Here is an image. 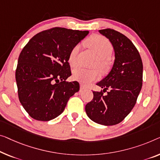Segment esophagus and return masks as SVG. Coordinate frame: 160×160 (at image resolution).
<instances>
[{
  "label": "esophagus",
  "instance_id": "esophagus-1",
  "mask_svg": "<svg viewBox=\"0 0 160 160\" xmlns=\"http://www.w3.org/2000/svg\"><path fill=\"white\" fill-rule=\"evenodd\" d=\"M85 89H87V87L84 85L80 84V90H85Z\"/></svg>",
  "mask_w": 160,
  "mask_h": 160
}]
</instances>
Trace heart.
<instances>
[{
  "instance_id": "1",
  "label": "heart",
  "mask_w": 160,
  "mask_h": 160,
  "mask_svg": "<svg viewBox=\"0 0 160 160\" xmlns=\"http://www.w3.org/2000/svg\"><path fill=\"white\" fill-rule=\"evenodd\" d=\"M85 44L90 48L96 52L98 56L96 65L102 70H106L108 68V57L113 52V46L108 39L101 35H92L85 41ZM80 45L76 44L70 50L68 55V62L72 68L78 65V54L80 51ZM100 74L96 70H88L85 68H78L73 71L74 79L82 84H88L98 79Z\"/></svg>"
}]
</instances>
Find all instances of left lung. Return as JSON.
<instances>
[{"mask_svg": "<svg viewBox=\"0 0 160 160\" xmlns=\"http://www.w3.org/2000/svg\"><path fill=\"white\" fill-rule=\"evenodd\" d=\"M99 32L113 45L115 60L110 72L97 83L103 88L93 91V98L85 106L88 117L104 126L118 124L132 111L142 87L143 64L140 54L132 41L111 28ZM109 90L107 95L103 92Z\"/></svg>", "mask_w": 160, "mask_h": 160, "instance_id": "8db88e82", "label": "left lung"}]
</instances>
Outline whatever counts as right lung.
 Returning <instances> with one entry per match:
<instances>
[{
	"instance_id": "1",
	"label": "right lung",
	"mask_w": 160,
	"mask_h": 160,
	"mask_svg": "<svg viewBox=\"0 0 160 160\" xmlns=\"http://www.w3.org/2000/svg\"><path fill=\"white\" fill-rule=\"evenodd\" d=\"M88 31L55 27L38 33L18 57L16 80L18 98L31 117L48 121L65 110L69 98L79 91L71 75L68 55Z\"/></svg>"
}]
</instances>
